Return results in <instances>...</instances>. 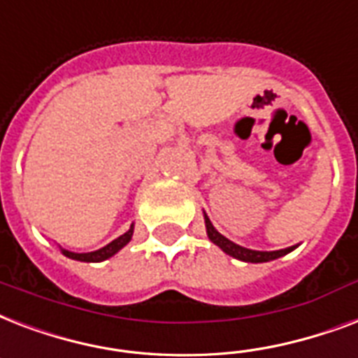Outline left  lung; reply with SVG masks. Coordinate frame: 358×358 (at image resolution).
Returning <instances> with one entry per match:
<instances>
[{
	"instance_id": "8db88e82",
	"label": "left lung",
	"mask_w": 358,
	"mask_h": 358,
	"mask_svg": "<svg viewBox=\"0 0 358 358\" xmlns=\"http://www.w3.org/2000/svg\"><path fill=\"white\" fill-rule=\"evenodd\" d=\"M205 228H207V237H209V239L218 246V248H222V252H226L228 256L246 263L273 262V259H278V257L285 256V254H289V252L297 248V246H289V248H284V250L262 252V250H250V248H245V246L235 245L234 241L226 239L222 234H218L217 229H215V226H213L209 218H207V215H205Z\"/></svg>"
}]
</instances>
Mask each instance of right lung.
I'll return each instance as SVG.
<instances>
[{
    "label": "right lung",
    "instance_id": "right-lung-1",
    "mask_svg": "<svg viewBox=\"0 0 358 358\" xmlns=\"http://www.w3.org/2000/svg\"><path fill=\"white\" fill-rule=\"evenodd\" d=\"M132 234H134V226H130V229L127 234H123L121 237L117 239H113L110 245L102 246L101 250H95V252H87V254H76V252H69V250H63L61 252L65 254L66 257H71V259H76V262H87V263H96V262H104L108 257H112L113 254H117L121 248H123L130 239H132Z\"/></svg>",
    "mask_w": 358,
    "mask_h": 358
}]
</instances>
